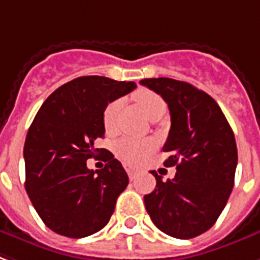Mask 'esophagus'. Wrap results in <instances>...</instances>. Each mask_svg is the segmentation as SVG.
<instances>
[{
	"label": "esophagus",
	"instance_id": "34e87169",
	"mask_svg": "<svg viewBox=\"0 0 260 260\" xmlns=\"http://www.w3.org/2000/svg\"><path fill=\"white\" fill-rule=\"evenodd\" d=\"M124 168H125L126 173H128V176H129V178L132 180V178H135V176L138 174L139 170L135 168V166H131V165H124Z\"/></svg>",
	"mask_w": 260,
	"mask_h": 260
}]
</instances>
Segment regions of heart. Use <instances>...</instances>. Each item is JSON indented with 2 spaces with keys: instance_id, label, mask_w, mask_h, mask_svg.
Wrapping results in <instances>:
<instances>
[{
  "instance_id": "1",
  "label": "heart",
  "mask_w": 260,
  "mask_h": 260,
  "mask_svg": "<svg viewBox=\"0 0 260 260\" xmlns=\"http://www.w3.org/2000/svg\"><path fill=\"white\" fill-rule=\"evenodd\" d=\"M136 104L151 121H158L166 112L165 101L150 90H139L134 95ZM121 101H113L106 106L104 112V126L108 134L116 131V117L120 110ZM154 143L150 140H136L132 138H121L114 144L117 156L128 164H139L151 152Z\"/></svg>"
}]
</instances>
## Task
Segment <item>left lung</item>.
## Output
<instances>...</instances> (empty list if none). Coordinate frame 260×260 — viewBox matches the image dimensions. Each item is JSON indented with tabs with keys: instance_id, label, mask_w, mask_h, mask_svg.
I'll list each match as a JSON object with an SVG mask.
<instances>
[{
	"instance_id": "left-lung-1",
	"label": "left lung",
	"mask_w": 260,
	"mask_h": 260,
	"mask_svg": "<svg viewBox=\"0 0 260 260\" xmlns=\"http://www.w3.org/2000/svg\"><path fill=\"white\" fill-rule=\"evenodd\" d=\"M140 84L164 98L170 112L164 151L173 178L155 176V189L144 196L148 215L159 231L176 239H192L213 226L235 185L237 147L226 117L209 94L169 77L144 79Z\"/></svg>"
}]
</instances>
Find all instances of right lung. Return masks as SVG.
<instances>
[{
    "label": "right lung",
    "instance_id": "obj_1",
    "mask_svg": "<svg viewBox=\"0 0 260 260\" xmlns=\"http://www.w3.org/2000/svg\"><path fill=\"white\" fill-rule=\"evenodd\" d=\"M136 88L104 76L73 79L53 92L37 113L24 143L25 191L45 225L82 239L106 226L129 180L112 152L104 169L87 159L104 138L106 106ZM104 150V148H101Z\"/></svg>",
    "mask_w": 260,
    "mask_h": 260
}]
</instances>
